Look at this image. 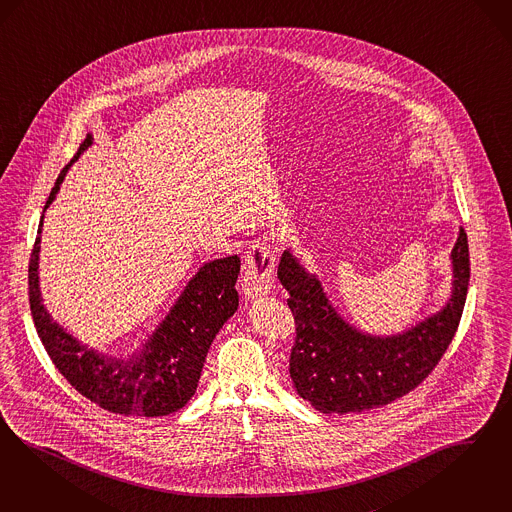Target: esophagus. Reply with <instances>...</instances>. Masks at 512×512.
<instances>
[{"instance_id": "esophagus-1", "label": "esophagus", "mask_w": 512, "mask_h": 512, "mask_svg": "<svg viewBox=\"0 0 512 512\" xmlns=\"http://www.w3.org/2000/svg\"><path fill=\"white\" fill-rule=\"evenodd\" d=\"M275 252L265 245H252L245 256L243 294L248 300L260 298L271 292L275 273Z\"/></svg>"}]
</instances>
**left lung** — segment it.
Instances as JSON below:
<instances>
[{
    "label": "left lung",
    "instance_id": "1",
    "mask_svg": "<svg viewBox=\"0 0 512 512\" xmlns=\"http://www.w3.org/2000/svg\"><path fill=\"white\" fill-rule=\"evenodd\" d=\"M454 283L446 305L393 336H370L351 326L330 303L317 275L284 250L279 281L296 322L290 378L303 400L322 414H359L408 395L435 370L452 343L471 279L465 229L452 248Z\"/></svg>",
    "mask_w": 512,
    "mask_h": 512
}]
</instances>
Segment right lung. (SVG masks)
I'll return each instance as SVG.
<instances>
[{
	"label": "right lung",
	"mask_w": 512,
	"mask_h": 512,
	"mask_svg": "<svg viewBox=\"0 0 512 512\" xmlns=\"http://www.w3.org/2000/svg\"><path fill=\"white\" fill-rule=\"evenodd\" d=\"M91 144L93 136L89 134L58 174L43 212L55 201L68 169ZM41 228L43 216L28 265L30 309L39 340L58 372L83 397L112 414L161 417L184 408L195 395L210 343L239 307L235 290L241 269L239 256L199 267L144 347L131 359H115L77 341L45 309L38 277Z\"/></svg>",
	"instance_id": "add662e5"
}]
</instances>
